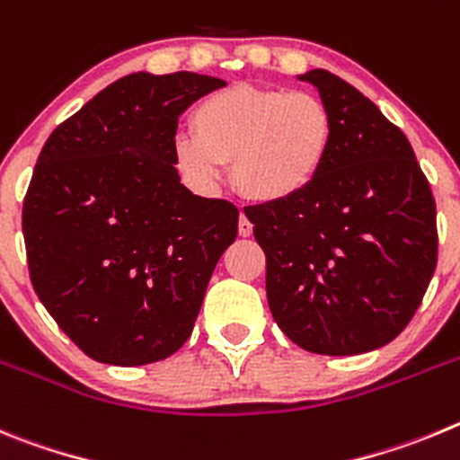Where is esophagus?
I'll return each mask as SVG.
<instances>
[{"mask_svg":"<svg viewBox=\"0 0 460 460\" xmlns=\"http://www.w3.org/2000/svg\"><path fill=\"white\" fill-rule=\"evenodd\" d=\"M238 234L243 235V238H247V235H252V222L247 220L245 215L240 213V222H238Z\"/></svg>","mask_w":460,"mask_h":460,"instance_id":"34e87169","label":"esophagus"}]
</instances>
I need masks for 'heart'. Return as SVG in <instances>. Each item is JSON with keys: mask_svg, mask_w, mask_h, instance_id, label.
I'll list each match as a JSON object with an SVG mask.
<instances>
[{"mask_svg": "<svg viewBox=\"0 0 460 460\" xmlns=\"http://www.w3.org/2000/svg\"><path fill=\"white\" fill-rule=\"evenodd\" d=\"M192 135L173 142L176 167L201 185L220 179L256 204H281L307 192L334 146V114L307 91L235 84L201 98L190 114Z\"/></svg>", "mask_w": 460, "mask_h": 460, "instance_id": "1", "label": "heart"}]
</instances>
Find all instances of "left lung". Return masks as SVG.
<instances>
[{
  "mask_svg": "<svg viewBox=\"0 0 460 460\" xmlns=\"http://www.w3.org/2000/svg\"><path fill=\"white\" fill-rule=\"evenodd\" d=\"M300 80L337 132L307 192L245 208L266 252L268 305L309 353H369L403 332L436 272V199L408 137L369 98L330 70Z\"/></svg>",
  "mask_w": 460,
  "mask_h": 460,
  "instance_id": "obj_1",
  "label": "left lung"
}]
</instances>
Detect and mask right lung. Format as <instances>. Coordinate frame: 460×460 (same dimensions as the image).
I'll return each mask as SVG.
<instances>
[{"mask_svg": "<svg viewBox=\"0 0 460 460\" xmlns=\"http://www.w3.org/2000/svg\"><path fill=\"white\" fill-rule=\"evenodd\" d=\"M225 82L121 77L55 128L24 194L29 277L49 316L105 364L158 362L188 341L238 208L181 185L179 117Z\"/></svg>", "mask_w": 460, "mask_h": 460, "instance_id": "1", "label": "right lung"}]
</instances>
